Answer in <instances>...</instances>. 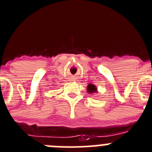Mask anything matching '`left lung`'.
<instances>
[{"instance_id": "left-lung-1", "label": "left lung", "mask_w": 152, "mask_h": 152, "mask_svg": "<svg viewBox=\"0 0 152 152\" xmlns=\"http://www.w3.org/2000/svg\"><path fill=\"white\" fill-rule=\"evenodd\" d=\"M87 91L90 94H91V93H95L97 92V88L93 84H88V86H87Z\"/></svg>"}]
</instances>
